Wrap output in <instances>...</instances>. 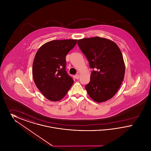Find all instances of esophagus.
I'll use <instances>...</instances> for the list:
<instances>
[{"mask_svg":"<svg viewBox=\"0 0 151 151\" xmlns=\"http://www.w3.org/2000/svg\"><path fill=\"white\" fill-rule=\"evenodd\" d=\"M75 79H79V74H77V75H75Z\"/></svg>","mask_w":151,"mask_h":151,"instance_id":"1","label":"esophagus"}]
</instances>
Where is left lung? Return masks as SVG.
I'll return each instance as SVG.
<instances>
[{"instance_id": "obj_1", "label": "left lung", "mask_w": 151, "mask_h": 151, "mask_svg": "<svg viewBox=\"0 0 151 151\" xmlns=\"http://www.w3.org/2000/svg\"><path fill=\"white\" fill-rule=\"evenodd\" d=\"M78 44L94 69L86 86L88 95L99 103L111 99L124 77L125 65L120 49L113 41L99 37L80 39Z\"/></svg>"}]
</instances>
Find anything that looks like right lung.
I'll list each match as a JSON object with an SVG mask.
<instances>
[{
    "mask_svg": "<svg viewBox=\"0 0 151 151\" xmlns=\"http://www.w3.org/2000/svg\"><path fill=\"white\" fill-rule=\"evenodd\" d=\"M77 40H53L42 45L34 58L32 75L36 86L49 100H61L73 83L67 73L65 57Z\"/></svg>",
    "mask_w": 151,
    "mask_h": 151,
    "instance_id": "right-lung-1",
    "label": "right lung"
}]
</instances>
